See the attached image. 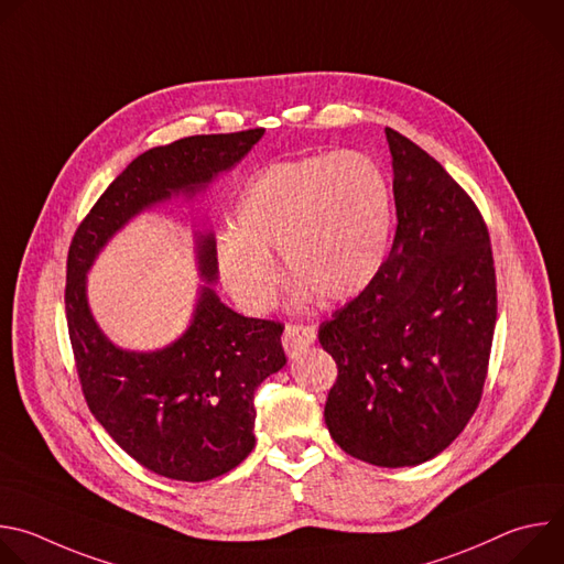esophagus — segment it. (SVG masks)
<instances>
[{"mask_svg":"<svg viewBox=\"0 0 564 564\" xmlns=\"http://www.w3.org/2000/svg\"><path fill=\"white\" fill-rule=\"evenodd\" d=\"M283 348L288 352V357H296L299 352H303L307 346L314 344V328L312 326H303V324H288L283 330Z\"/></svg>","mask_w":564,"mask_h":564,"instance_id":"esophagus-1","label":"esophagus"}]
</instances>
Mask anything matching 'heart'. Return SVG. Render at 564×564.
<instances>
[{
  "label": "heart",
  "instance_id": "heart-1",
  "mask_svg": "<svg viewBox=\"0 0 564 564\" xmlns=\"http://www.w3.org/2000/svg\"><path fill=\"white\" fill-rule=\"evenodd\" d=\"M236 229L218 236L229 292L254 312L272 307L279 250L299 303L314 292L333 303L359 296L386 263L392 194L383 170L357 151L310 153L265 165L236 200Z\"/></svg>",
  "mask_w": 564,
  "mask_h": 564
}]
</instances>
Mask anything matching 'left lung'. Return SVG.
<instances>
[{
	"label": "left lung",
	"instance_id": "1",
	"mask_svg": "<svg viewBox=\"0 0 564 564\" xmlns=\"http://www.w3.org/2000/svg\"><path fill=\"white\" fill-rule=\"evenodd\" d=\"M397 229L375 281L318 326L337 361L326 424L352 457L417 466L473 417L485 388L498 290L491 238L470 196L386 127Z\"/></svg>",
	"mask_w": 564,
	"mask_h": 564
}]
</instances>
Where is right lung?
<instances>
[{
    "mask_svg": "<svg viewBox=\"0 0 564 564\" xmlns=\"http://www.w3.org/2000/svg\"><path fill=\"white\" fill-rule=\"evenodd\" d=\"M263 133L259 127L192 135L140 153L79 223L68 248L66 324L89 411L124 453L170 479L207 481L252 453L254 392L288 361L283 326L234 312L203 285L183 337L153 352L122 350L96 324L87 272L133 216L178 194L196 196ZM196 259L200 276L216 283L214 234H196Z\"/></svg>",
    "mask_w": 564,
    "mask_h": 564,
    "instance_id": "obj_1",
    "label": "right lung"
}]
</instances>
